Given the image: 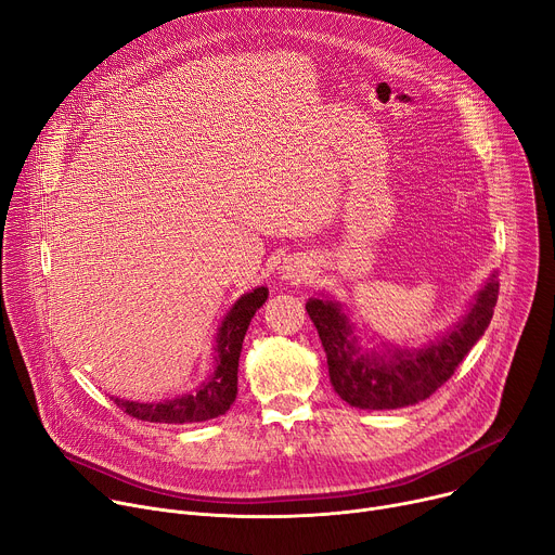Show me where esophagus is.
Here are the masks:
<instances>
[{
    "label": "esophagus",
    "mask_w": 555,
    "mask_h": 555,
    "mask_svg": "<svg viewBox=\"0 0 555 555\" xmlns=\"http://www.w3.org/2000/svg\"><path fill=\"white\" fill-rule=\"evenodd\" d=\"M283 276L289 279V281H301L304 276H308V268L299 261L287 263V266H283Z\"/></svg>",
    "instance_id": "34e87169"
}]
</instances>
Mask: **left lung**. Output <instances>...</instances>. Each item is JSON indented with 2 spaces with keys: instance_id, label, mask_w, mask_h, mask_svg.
Here are the masks:
<instances>
[{
  "instance_id": "left-lung-1",
  "label": "left lung",
  "mask_w": 555,
  "mask_h": 555,
  "mask_svg": "<svg viewBox=\"0 0 555 555\" xmlns=\"http://www.w3.org/2000/svg\"><path fill=\"white\" fill-rule=\"evenodd\" d=\"M500 283L491 279L470 312L449 335L422 350L361 352L352 325L339 304L312 299L306 310L317 325L327 357L330 382L344 401L363 411L413 405L444 386L493 319Z\"/></svg>"
}]
</instances>
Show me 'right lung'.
Masks as SVG:
<instances>
[{"instance_id": "right-lung-1", "label": "right lung", "mask_w": 555, "mask_h": 555, "mask_svg": "<svg viewBox=\"0 0 555 555\" xmlns=\"http://www.w3.org/2000/svg\"><path fill=\"white\" fill-rule=\"evenodd\" d=\"M268 301V287H256L254 292L241 297L230 314L218 327V346H216V371L209 382H205L196 392L182 395L171 401L158 403H138L111 397L118 409H122L129 417L156 424H192L214 420L230 411L232 401L236 399L238 384V357L243 348V339L247 325L256 310Z\"/></svg>"}]
</instances>
